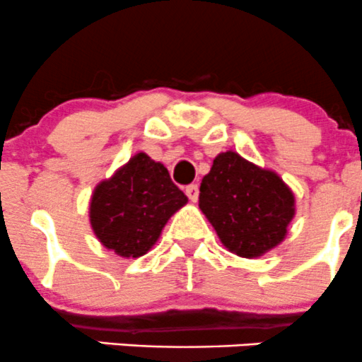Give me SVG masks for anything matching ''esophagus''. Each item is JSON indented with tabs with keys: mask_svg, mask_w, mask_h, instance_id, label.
Here are the masks:
<instances>
[{
	"mask_svg": "<svg viewBox=\"0 0 362 362\" xmlns=\"http://www.w3.org/2000/svg\"><path fill=\"white\" fill-rule=\"evenodd\" d=\"M185 194H187V198L191 199L192 203L198 202V196H199V187L196 184H191L185 187Z\"/></svg>",
	"mask_w": 362,
	"mask_h": 362,
	"instance_id": "esophagus-1",
	"label": "esophagus"
}]
</instances>
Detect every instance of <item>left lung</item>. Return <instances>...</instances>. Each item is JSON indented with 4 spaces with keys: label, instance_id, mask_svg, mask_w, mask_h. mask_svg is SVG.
Returning a JSON list of instances; mask_svg holds the SVG:
<instances>
[{
    "label": "left lung",
    "instance_id": "left-lung-1",
    "mask_svg": "<svg viewBox=\"0 0 362 362\" xmlns=\"http://www.w3.org/2000/svg\"><path fill=\"white\" fill-rule=\"evenodd\" d=\"M199 208L226 249L252 259L286 238L294 194L275 171L229 151L218 154L203 177Z\"/></svg>",
    "mask_w": 362,
    "mask_h": 362
}]
</instances>
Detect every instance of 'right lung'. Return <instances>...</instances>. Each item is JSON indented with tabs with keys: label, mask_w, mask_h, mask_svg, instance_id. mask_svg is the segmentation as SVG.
<instances>
[{
	"label": "right lung",
	"mask_w": 362,
	"mask_h": 362,
	"mask_svg": "<svg viewBox=\"0 0 362 362\" xmlns=\"http://www.w3.org/2000/svg\"><path fill=\"white\" fill-rule=\"evenodd\" d=\"M187 203L160 163L133 156L112 178L96 185L89 218L94 235L120 257H140L152 249L168 218Z\"/></svg>",
	"instance_id": "right-lung-1"
}]
</instances>
